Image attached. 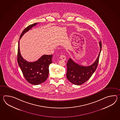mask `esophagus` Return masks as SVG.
Returning <instances> with one entry per match:
<instances>
[{
  "mask_svg": "<svg viewBox=\"0 0 120 120\" xmlns=\"http://www.w3.org/2000/svg\"><path fill=\"white\" fill-rule=\"evenodd\" d=\"M60 58L61 60H66V57L64 55H60Z\"/></svg>",
  "mask_w": 120,
  "mask_h": 120,
  "instance_id": "1",
  "label": "esophagus"
}]
</instances>
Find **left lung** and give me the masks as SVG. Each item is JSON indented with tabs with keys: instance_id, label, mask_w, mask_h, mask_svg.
Segmentation results:
<instances>
[{
	"instance_id": "8db88e82",
	"label": "left lung",
	"mask_w": 120,
	"mask_h": 120,
	"mask_svg": "<svg viewBox=\"0 0 120 120\" xmlns=\"http://www.w3.org/2000/svg\"><path fill=\"white\" fill-rule=\"evenodd\" d=\"M100 51L96 61L91 65L87 66H82L75 63L70 58L67 63L66 77L71 83L80 85L84 84L89 79L97 68L99 63L100 54L102 49V42H99Z\"/></svg>"
}]
</instances>
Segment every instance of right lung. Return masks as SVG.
<instances>
[{
  "label": "right lung",
  "mask_w": 120,
  "mask_h": 120,
  "mask_svg": "<svg viewBox=\"0 0 120 120\" xmlns=\"http://www.w3.org/2000/svg\"><path fill=\"white\" fill-rule=\"evenodd\" d=\"M37 23L31 24L23 30L20 35L19 39L24 34L30 30ZM20 41L18 42V63L20 66L23 75L27 82L33 85L41 84L45 82L49 76V66L52 63V55H44L37 61L33 62H27L21 55L20 48Z\"/></svg>",
  "instance_id": "right-lung-1"
}]
</instances>
